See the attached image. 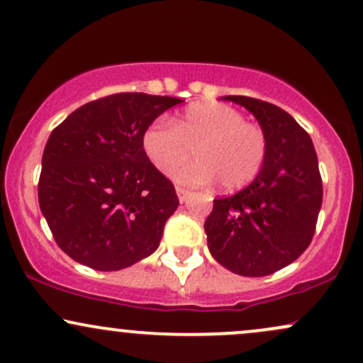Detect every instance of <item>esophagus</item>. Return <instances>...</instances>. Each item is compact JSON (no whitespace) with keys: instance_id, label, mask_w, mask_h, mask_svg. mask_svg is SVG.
I'll return each mask as SVG.
<instances>
[{"instance_id":"esophagus-1","label":"esophagus","mask_w":363,"mask_h":363,"mask_svg":"<svg viewBox=\"0 0 363 363\" xmlns=\"http://www.w3.org/2000/svg\"><path fill=\"white\" fill-rule=\"evenodd\" d=\"M176 193H177V196H179V201L181 203H184L187 198H189L191 196V191L189 189H186V187H181V186H177L176 187Z\"/></svg>"}]
</instances>
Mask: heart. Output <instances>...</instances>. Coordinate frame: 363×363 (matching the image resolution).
<instances>
[{"label":"heart","instance_id":"obj_1","mask_svg":"<svg viewBox=\"0 0 363 363\" xmlns=\"http://www.w3.org/2000/svg\"><path fill=\"white\" fill-rule=\"evenodd\" d=\"M141 148L158 172L170 174L194 155L198 160L174 176L184 184L216 181L225 191L251 184L268 155L262 128L225 104H193L172 121H155L145 129Z\"/></svg>","mask_w":363,"mask_h":363}]
</instances>
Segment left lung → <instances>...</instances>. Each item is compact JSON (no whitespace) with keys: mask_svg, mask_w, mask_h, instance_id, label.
<instances>
[{"mask_svg":"<svg viewBox=\"0 0 363 363\" xmlns=\"http://www.w3.org/2000/svg\"><path fill=\"white\" fill-rule=\"evenodd\" d=\"M222 101L244 106L268 138L257 177L239 193L213 199L205 222L208 249L242 277H266L309 247L323 205V179L311 136L289 112L244 95Z\"/></svg>","mask_w":363,"mask_h":363,"instance_id":"left-lung-1","label":"left lung"}]
</instances>
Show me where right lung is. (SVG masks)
<instances>
[{
  "label": "right lung",
  "mask_w": 363,
  "mask_h": 363,
  "mask_svg": "<svg viewBox=\"0 0 363 363\" xmlns=\"http://www.w3.org/2000/svg\"><path fill=\"white\" fill-rule=\"evenodd\" d=\"M181 102L123 91L85 104L52 129L43 153L39 205L72 259L118 272L157 251L179 199L143 153L141 136Z\"/></svg>",
  "instance_id": "1"
}]
</instances>
